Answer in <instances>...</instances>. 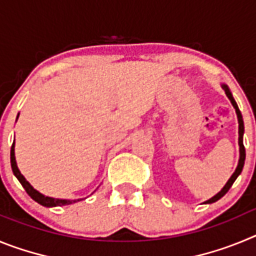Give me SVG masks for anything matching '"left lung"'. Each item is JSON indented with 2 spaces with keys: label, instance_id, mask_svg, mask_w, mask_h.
Wrapping results in <instances>:
<instances>
[{
  "label": "left lung",
  "instance_id": "8db88e82",
  "mask_svg": "<svg viewBox=\"0 0 256 256\" xmlns=\"http://www.w3.org/2000/svg\"><path fill=\"white\" fill-rule=\"evenodd\" d=\"M222 88L224 90L226 94H227V97L230 98V104L234 105V110H236V114H237V119H238V144H240V159H238V165H237L236 170L234 172V174L230 176V178L228 180V182L226 183L224 187L220 190V191L216 194V196H212V198H209L208 201H205V204H212V202H216V201H218L219 198H222L223 196L226 195L228 192V190L230 188V186L234 184V182L236 180V178L238 177L240 174H241V172H242V168H244V164H245V158H246V152H245V146H244V130H245V128H244V119H242V115H241V112H240L238 106H237L236 101H234V96H232V94H230V88H228L227 84H222Z\"/></svg>",
  "mask_w": 256,
  "mask_h": 256
}]
</instances>
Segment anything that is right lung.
Listing matches in <instances>:
<instances>
[{"label":"right lung","mask_w":256,"mask_h":256,"mask_svg":"<svg viewBox=\"0 0 256 256\" xmlns=\"http://www.w3.org/2000/svg\"><path fill=\"white\" fill-rule=\"evenodd\" d=\"M18 116H19V115H18ZM10 159H11V168H12L14 176H15V177L18 178V180L22 183V186L24 187V190L26 191V194H28V195L30 196L33 200L37 201L38 204H40L42 206L52 208V206H62V205H70V204H73V202H76V200H62V198H48V196L42 195L40 192H38L37 190L33 188V186H30V183H29L28 180L24 178V176L20 173L19 168H18L16 160H15V141L12 142V146H11Z\"/></svg>","instance_id":"right-lung-1"}]
</instances>
